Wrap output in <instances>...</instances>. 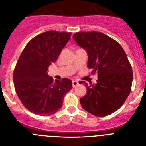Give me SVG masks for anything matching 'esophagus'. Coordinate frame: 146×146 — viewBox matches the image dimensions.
<instances>
[{"instance_id": "esophagus-1", "label": "esophagus", "mask_w": 146, "mask_h": 146, "mask_svg": "<svg viewBox=\"0 0 146 146\" xmlns=\"http://www.w3.org/2000/svg\"><path fill=\"white\" fill-rule=\"evenodd\" d=\"M78 85H79V82H78V81H77V80L72 81V86H73V88H75L76 86H77Z\"/></svg>"}]
</instances>
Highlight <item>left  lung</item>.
I'll return each instance as SVG.
<instances>
[{
    "mask_svg": "<svg viewBox=\"0 0 146 146\" xmlns=\"http://www.w3.org/2000/svg\"><path fill=\"white\" fill-rule=\"evenodd\" d=\"M73 38L88 52V67L96 73V84L88 85L80 99L82 108L95 116L109 115L121 108L129 95L132 68L120 44L102 32H77Z\"/></svg>",
    "mask_w": 146,
    "mask_h": 146,
    "instance_id": "1",
    "label": "left lung"
}]
</instances>
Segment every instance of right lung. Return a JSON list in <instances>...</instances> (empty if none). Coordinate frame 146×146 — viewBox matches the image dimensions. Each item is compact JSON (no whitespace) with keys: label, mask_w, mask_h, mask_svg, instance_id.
I'll use <instances>...</instances> for the list:
<instances>
[{"label":"right lung","mask_w":146,"mask_h":146,"mask_svg":"<svg viewBox=\"0 0 146 146\" xmlns=\"http://www.w3.org/2000/svg\"><path fill=\"white\" fill-rule=\"evenodd\" d=\"M72 33L48 31L32 38L22 52L13 80L18 97L30 112L51 115L61 108L63 99L72 88L68 78L53 82L49 66L57 60Z\"/></svg>","instance_id":"obj_1"}]
</instances>
